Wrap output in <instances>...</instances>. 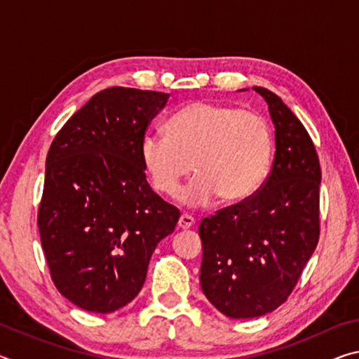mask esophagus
Here are the masks:
<instances>
[{
	"instance_id": "1",
	"label": "esophagus",
	"mask_w": 359,
	"mask_h": 359,
	"mask_svg": "<svg viewBox=\"0 0 359 359\" xmlns=\"http://www.w3.org/2000/svg\"><path fill=\"white\" fill-rule=\"evenodd\" d=\"M193 224H194V218L191 215H187V214H182L179 222H177V226L180 229H188V228H191Z\"/></svg>"
}]
</instances>
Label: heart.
<instances>
[{"mask_svg": "<svg viewBox=\"0 0 359 359\" xmlns=\"http://www.w3.org/2000/svg\"><path fill=\"white\" fill-rule=\"evenodd\" d=\"M272 131L263 115L228 104L194 101L172 115L166 136L145 135L139 158L151 188L166 198L198 174L180 201L205 208L245 201L263 185L272 161Z\"/></svg>", "mask_w": 359, "mask_h": 359, "instance_id": "heart-1", "label": "heart"}]
</instances>
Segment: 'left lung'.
Masks as SVG:
<instances>
[{"label":"left lung","instance_id":"1","mask_svg":"<svg viewBox=\"0 0 359 359\" xmlns=\"http://www.w3.org/2000/svg\"><path fill=\"white\" fill-rule=\"evenodd\" d=\"M263 96L276 128V155L259 190L199 224V282L229 318H255L287 301L320 236L321 169L304 125L276 93Z\"/></svg>","mask_w":359,"mask_h":359}]
</instances>
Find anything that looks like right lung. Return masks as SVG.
<instances>
[{
    "mask_svg": "<svg viewBox=\"0 0 359 359\" xmlns=\"http://www.w3.org/2000/svg\"><path fill=\"white\" fill-rule=\"evenodd\" d=\"M168 93L111 87L66 121L48 149L38 226L52 280L88 312L139 294L158 242L180 212L151 190L139 158Z\"/></svg>",
    "mask_w": 359,
    "mask_h": 359,
    "instance_id": "1",
    "label": "right lung"
}]
</instances>
